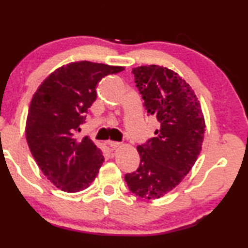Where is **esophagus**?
<instances>
[{
	"label": "esophagus",
	"instance_id": "1",
	"mask_svg": "<svg viewBox=\"0 0 248 248\" xmlns=\"http://www.w3.org/2000/svg\"><path fill=\"white\" fill-rule=\"evenodd\" d=\"M108 145H109V147H111L112 149H116V148H119L121 146V142H118V141H112V140H109L107 142Z\"/></svg>",
	"mask_w": 248,
	"mask_h": 248
}]
</instances>
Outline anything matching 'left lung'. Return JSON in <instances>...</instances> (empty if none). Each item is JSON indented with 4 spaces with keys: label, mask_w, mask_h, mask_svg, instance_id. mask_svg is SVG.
Here are the masks:
<instances>
[{
    "label": "left lung",
    "mask_w": 248,
    "mask_h": 248,
    "mask_svg": "<svg viewBox=\"0 0 248 248\" xmlns=\"http://www.w3.org/2000/svg\"><path fill=\"white\" fill-rule=\"evenodd\" d=\"M132 73L147 113L159 129L138 146L140 164L124 181L137 197L156 200L179 186L193 167L203 142L204 117L192 88L172 69L146 65Z\"/></svg>",
    "instance_id": "8db88e82"
}]
</instances>
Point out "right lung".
<instances>
[{"instance_id": "obj_1", "label": "right lung", "mask_w": 248, "mask_h": 248, "mask_svg": "<svg viewBox=\"0 0 248 248\" xmlns=\"http://www.w3.org/2000/svg\"><path fill=\"white\" fill-rule=\"evenodd\" d=\"M124 69L88 61L69 62L51 73L34 92L27 117V142L44 175L62 191L79 192L99 173L102 152L88 136L78 139L75 134L96 100L99 82Z\"/></svg>"}]
</instances>
